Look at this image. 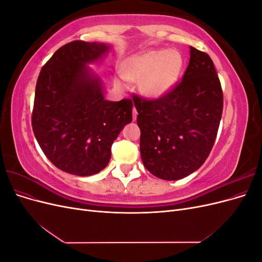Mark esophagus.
Segmentation results:
<instances>
[{"mask_svg": "<svg viewBox=\"0 0 262 262\" xmlns=\"http://www.w3.org/2000/svg\"><path fill=\"white\" fill-rule=\"evenodd\" d=\"M137 116H138V112L136 108H133V121L137 120Z\"/></svg>", "mask_w": 262, "mask_h": 262, "instance_id": "esophagus-1", "label": "esophagus"}]
</instances>
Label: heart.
Instances as JSON below:
<instances>
[{"label":"heart","mask_w":262,"mask_h":262,"mask_svg":"<svg viewBox=\"0 0 262 262\" xmlns=\"http://www.w3.org/2000/svg\"><path fill=\"white\" fill-rule=\"evenodd\" d=\"M184 59L177 50L153 49L125 59L121 74L129 81H141L140 89L148 97H161L170 92L179 80ZM115 84L120 86L119 80Z\"/></svg>","instance_id":"heart-1"}]
</instances>
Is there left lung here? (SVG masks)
<instances>
[{
    "instance_id": "8db88e82",
    "label": "left lung",
    "mask_w": 262,
    "mask_h": 262,
    "mask_svg": "<svg viewBox=\"0 0 262 262\" xmlns=\"http://www.w3.org/2000/svg\"><path fill=\"white\" fill-rule=\"evenodd\" d=\"M132 99L146 169L164 180H178L199 169L215 142L223 112V92L209 54L190 47L181 82L157 99L136 94Z\"/></svg>"
}]
</instances>
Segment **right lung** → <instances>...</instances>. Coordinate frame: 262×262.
Masks as SVG:
<instances>
[{"mask_svg": "<svg viewBox=\"0 0 262 262\" xmlns=\"http://www.w3.org/2000/svg\"><path fill=\"white\" fill-rule=\"evenodd\" d=\"M108 50L105 43L69 42L54 52L38 76L34 134L47 158L72 175L91 176L104 169L114 141L132 121V100H106L99 77L86 66Z\"/></svg>", "mask_w": 262, "mask_h": 262, "instance_id": "add662e5", "label": "right lung"}]
</instances>
